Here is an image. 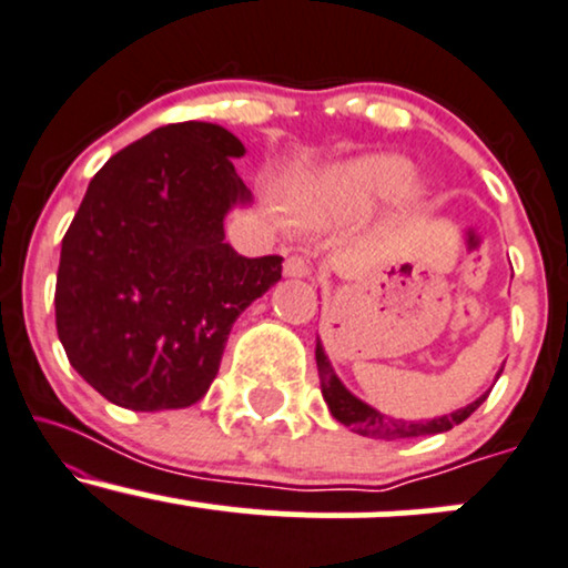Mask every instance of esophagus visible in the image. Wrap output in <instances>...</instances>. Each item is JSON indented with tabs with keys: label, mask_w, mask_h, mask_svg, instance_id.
Wrapping results in <instances>:
<instances>
[{
	"label": "esophagus",
	"mask_w": 568,
	"mask_h": 568,
	"mask_svg": "<svg viewBox=\"0 0 568 568\" xmlns=\"http://www.w3.org/2000/svg\"><path fill=\"white\" fill-rule=\"evenodd\" d=\"M283 272L288 277H310L312 266L304 256H288V258H285V264H283Z\"/></svg>",
	"instance_id": "obj_1"
}]
</instances>
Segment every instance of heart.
Returning <instances> with one entry per match:
<instances>
[{
    "label": "heart",
    "instance_id": "b5f03b06",
    "mask_svg": "<svg viewBox=\"0 0 568 568\" xmlns=\"http://www.w3.org/2000/svg\"><path fill=\"white\" fill-rule=\"evenodd\" d=\"M413 166L399 155L375 153L331 169L314 187V209L325 219H357L405 193Z\"/></svg>",
    "mask_w": 568,
    "mask_h": 568
}]
</instances>
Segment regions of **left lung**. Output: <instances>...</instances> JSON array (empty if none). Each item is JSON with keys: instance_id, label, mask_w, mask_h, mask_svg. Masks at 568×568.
Returning a JSON list of instances; mask_svg holds the SVG:
<instances>
[{"instance_id": "1", "label": "left lung", "mask_w": 568, "mask_h": 568, "mask_svg": "<svg viewBox=\"0 0 568 568\" xmlns=\"http://www.w3.org/2000/svg\"><path fill=\"white\" fill-rule=\"evenodd\" d=\"M314 357H317V373H320V388H323V399L327 402V409L338 423L344 426H352L354 434L371 436V439H413V436H434V434H444L449 432L453 426H460L463 420L468 418L474 409H479V405L487 399V394H481L479 399L470 402V405L455 409V413L442 415V418H432V420H402V418H388V415L378 413V409L367 405L354 396L349 388L341 384V378L333 371L331 359L323 349L317 338V349H314ZM503 373V367H500ZM497 373V378H500Z\"/></svg>"}]
</instances>
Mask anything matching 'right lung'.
Segmentation results:
<instances>
[{
    "label": "right lung",
    "mask_w": 568,
    "mask_h": 568,
    "mask_svg": "<svg viewBox=\"0 0 568 568\" xmlns=\"http://www.w3.org/2000/svg\"><path fill=\"white\" fill-rule=\"evenodd\" d=\"M243 142L182 121L119 150L89 182L60 251L58 338L113 405L155 413L209 392L232 323L280 280L283 256L245 258L224 216L248 206Z\"/></svg>",
    "instance_id": "right-lung-1"
}]
</instances>
